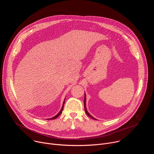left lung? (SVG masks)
<instances>
[{"mask_svg": "<svg viewBox=\"0 0 154 154\" xmlns=\"http://www.w3.org/2000/svg\"><path fill=\"white\" fill-rule=\"evenodd\" d=\"M84 107H85V110L86 114L88 116H90V118H91L92 119L96 120V118H94V117H93L88 112V111H87V109H86V94H85V99H84Z\"/></svg>", "mask_w": 154, "mask_h": 154, "instance_id": "1", "label": "left lung"}]
</instances>
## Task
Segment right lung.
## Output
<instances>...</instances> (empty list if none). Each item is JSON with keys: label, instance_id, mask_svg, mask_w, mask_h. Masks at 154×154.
I'll return each instance as SVG.
<instances>
[{"label": "right lung", "instance_id": "1", "mask_svg": "<svg viewBox=\"0 0 154 154\" xmlns=\"http://www.w3.org/2000/svg\"><path fill=\"white\" fill-rule=\"evenodd\" d=\"M64 102H65V99H64V102H63V105H62V107H61V110L60 111V112L57 115H55V116H54L53 118H49V119H56L58 116H59L61 114V113H62V111H63V107H64Z\"/></svg>", "mask_w": 154, "mask_h": 154}]
</instances>
